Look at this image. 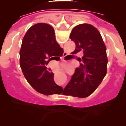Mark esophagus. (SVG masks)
<instances>
[{"instance_id":"obj_1","label":"esophagus","mask_w":126,"mask_h":126,"mask_svg":"<svg viewBox=\"0 0 126 126\" xmlns=\"http://www.w3.org/2000/svg\"><path fill=\"white\" fill-rule=\"evenodd\" d=\"M52 72H53V73H55V72H57V70H56L55 69H52Z\"/></svg>"}]
</instances>
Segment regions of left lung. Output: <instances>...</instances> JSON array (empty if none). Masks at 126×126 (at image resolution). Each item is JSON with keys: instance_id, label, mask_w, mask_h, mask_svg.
<instances>
[{"instance_id": "1", "label": "left lung", "mask_w": 126, "mask_h": 126, "mask_svg": "<svg viewBox=\"0 0 126 126\" xmlns=\"http://www.w3.org/2000/svg\"><path fill=\"white\" fill-rule=\"evenodd\" d=\"M69 38L76 44L71 55L83 52L84 55L78 59L80 65L76 69L63 94L87 97L97 88L107 74L108 59L105 44L97 29L87 23L76 26Z\"/></svg>"}]
</instances>
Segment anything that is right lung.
I'll return each mask as SVG.
<instances>
[{"mask_svg":"<svg viewBox=\"0 0 126 126\" xmlns=\"http://www.w3.org/2000/svg\"><path fill=\"white\" fill-rule=\"evenodd\" d=\"M63 50L55 39L54 29L48 24L37 23L24 36L20 52V66L30 84L45 95L59 94L62 87L55 84L54 74L47 65L51 60H59Z\"/></svg>","mask_w":126,"mask_h":126,"instance_id":"1","label":"right lung"}]
</instances>
